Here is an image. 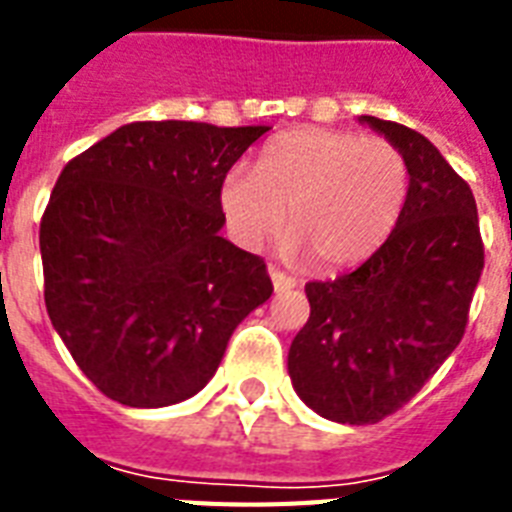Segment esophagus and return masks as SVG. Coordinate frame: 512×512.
<instances>
[{
    "mask_svg": "<svg viewBox=\"0 0 512 512\" xmlns=\"http://www.w3.org/2000/svg\"><path fill=\"white\" fill-rule=\"evenodd\" d=\"M271 281H273V287L279 289V292H284V289H295L297 287V279H292L289 273L279 271V268H271Z\"/></svg>",
    "mask_w": 512,
    "mask_h": 512,
    "instance_id": "1",
    "label": "esophagus"
}]
</instances>
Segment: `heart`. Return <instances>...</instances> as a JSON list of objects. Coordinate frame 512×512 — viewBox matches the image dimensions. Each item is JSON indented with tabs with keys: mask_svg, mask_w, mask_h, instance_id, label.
<instances>
[{
	"mask_svg": "<svg viewBox=\"0 0 512 512\" xmlns=\"http://www.w3.org/2000/svg\"><path fill=\"white\" fill-rule=\"evenodd\" d=\"M409 193V164L388 138L297 127L271 138L255 170L231 167L220 207L249 247L284 225L319 268L361 263L388 239Z\"/></svg>",
	"mask_w": 512,
	"mask_h": 512,
	"instance_id": "b5f03b06",
	"label": "heart"
}]
</instances>
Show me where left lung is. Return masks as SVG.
I'll use <instances>...</instances> for the list:
<instances>
[{
    "label": "left lung",
    "mask_w": 512,
    "mask_h": 512,
    "mask_svg": "<svg viewBox=\"0 0 512 512\" xmlns=\"http://www.w3.org/2000/svg\"><path fill=\"white\" fill-rule=\"evenodd\" d=\"M401 148L409 193L377 252L335 281H308L311 316L289 348V377L313 412L372 425L412 401L460 345L484 271L470 185L425 135L361 116Z\"/></svg>",
    "instance_id": "obj_1"
}]
</instances>
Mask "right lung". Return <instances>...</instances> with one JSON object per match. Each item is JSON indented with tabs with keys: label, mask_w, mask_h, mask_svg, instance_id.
Returning <instances> with one entry per match:
<instances>
[{
	"label": "right lung",
	"mask_w": 512,
	"mask_h": 512,
	"mask_svg": "<svg viewBox=\"0 0 512 512\" xmlns=\"http://www.w3.org/2000/svg\"><path fill=\"white\" fill-rule=\"evenodd\" d=\"M271 127L132 122L63 167L39 225L44 305L87 380L124 406L196 396L273 292L220 236V183Z\"/></svg>",
	"instance_id": "right-lung-1"
}]
</instances>
